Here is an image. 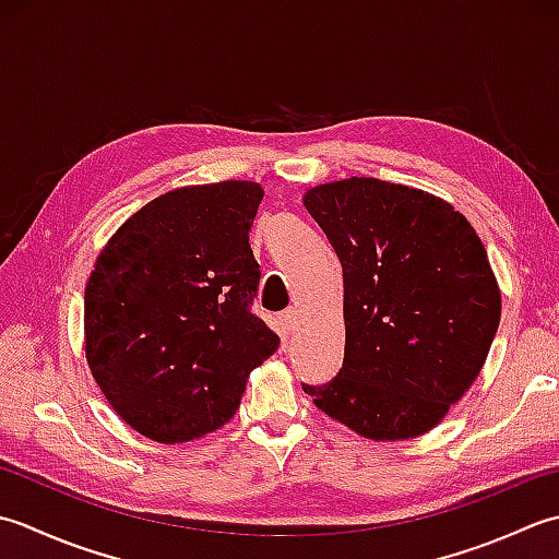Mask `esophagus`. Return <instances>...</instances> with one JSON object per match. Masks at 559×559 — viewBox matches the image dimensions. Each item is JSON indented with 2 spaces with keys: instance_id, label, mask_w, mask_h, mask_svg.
Returning <instances> with one entry per match:
<instances>
[{
  "instance_id": "34e87169",
  "label": "esophagus",
  "mask_w": 559,
  "mask_h": 559,
  "mask_svg": "<svg viewBox=\"0 0 559 559\" xmlns=\"http://www.w3.org/2000/svg\"><path fill=\"white\" fill-rule=\"evenodd\" d=\"M280 321H282L284 330H289V333H292V330L299 328V311H296V309H287V311H284V313L280 316Z\"/></svg>"
}]
</instances>
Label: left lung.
Wrapping results in <instances>:
<instances>
[{
	"label": "left lung",
	"mask_w": 559,
	"mask_h": 559,
	"mask_svg": "<svg viewBox=\"0 0 559 559\" xmlns=\"http://www.w3.org/2000/svg\"><path fill=\"white\" fill-rule=\"evenodd\" d=\"M343 265L345 361L306 385L364 439L427 435L471 389L502 316L487 250L453 204L379 178L306 190Z\"/></svg>",
	"instance_id": "obj_1"
}]
</instances>
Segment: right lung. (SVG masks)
Here are the masks:
<instances>
[{
    "instance_id": "obj_1",
    "label": "right lung",
    "mask_w": 559,
    "mask_h": 559,
    "mask_svg": "<svg viewBox=\"0 0 559 559\" xmlns=\"http://www.w3.org/2000/svg\"><path fill=\"white\" fill-rule=\"evenodd\" d=\"M253 180L186 186L110 236L84 294L86 361L142 437L183 443L236 415L250 371L280 337L250 313L260 270L248 231Z\"/></svg>"
}]
</instances>
